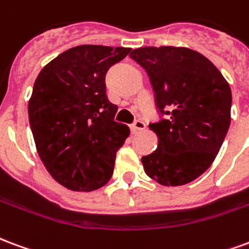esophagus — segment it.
<instances>
[{
	"label": "esophagus",
	"mask_w": 249,
	"mask_h": 249,
	"mask_svg": "<svg viewBox=\"0 0 249 249\" xmlns=\"http://www.w3.org/2000/svg\"><path fill=\"white\" fill-rule=\"evenodd\" d=\"M144 128H146V123L143 122V121H141V119H139V121H135V122L131 124V130L134 132L141 131V130H144Z\"/></svg>",
	"instance_id": "34e87169"
}]
</instances>
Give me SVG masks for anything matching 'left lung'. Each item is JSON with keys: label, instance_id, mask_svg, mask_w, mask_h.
<instances>
[{"label": "left lung", "instance_id": "1", "mask_svg": "<svg viewBox=\"0 0 249 249\" xmlns=\"http://www.w3.org/2000/svg\"><path fill=\"white\" fill-rule=\"evenodd\" d=\"M130 57L146 70L159 115L148 124L158 147L142 158L144 172L163 186L195 180L212 164L230 128V85L191 49L139 48Z\"/></svg>", "mask_w": 249, "mask_h": 249}]
</instances>
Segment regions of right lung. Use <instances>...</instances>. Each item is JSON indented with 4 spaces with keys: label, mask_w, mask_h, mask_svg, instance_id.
<instances>
[{
    "label": "right lung",
    "mask_w": 249,
    "mask_h": 249,
    "mask_svg": "<svg viewBox=\"0 0 249 249\" xmlns=\"http://www.w3.org/2000/svg\"><path fill=\"white\" fill-rule=\"evenodd\" d=\"M130 52L101 45L69 49L34 82L28 111L38 155L69 190L94 191L112 177L130 128L114 121L118 107L108 102L105 81Z\"/></svg>",
    "instance_id": "add662e5"
}]
</instances>
